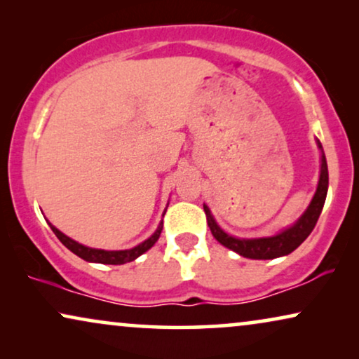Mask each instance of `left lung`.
Masks as SVG:
<instances>
[{
	"instance_id": "left-lung-1",
	"label": "left lung",
	"mask_w": 359,
	"mask_h": 359,
	"mask_svg": "<svg viewBox=\"0 0 359 359\" xmlns=\"http://www.w3.org/2000/svg\"><path fill=\"white\" fill-rule=\"evenodd\" d=\"M317 147L320 150V176H318V184L316 189V194L311 201V204L307 205V209L304 210V214L294 222L291 227L281 230L276 235L271 237H258V238H240L233 237L225 232L224 229H220V225L215 222L212 212L208 205L204 204V212L208 217V225L212 232L214 238L217 240L220 245L227 247L232 252L238 253L240 257L252 258V259H273L279 257H286V255L292 253L304 240H306L311 232L316 227L318 217L323 209L327 199V191H328V168H327V160L325 154H323L320 140H317Z\"/></svg>"
}]
</instances>
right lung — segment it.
I'll return each instance as SVG.
<instances>
[{
    "mask_svg": "<svg viewBox=\"0 0 359 359\" xmlns=\"http://www.w3.org/2000/svg\"><path fill=\"white\" fill-rule=\"evenodd\" d=\"M166 208H168V205H166ZM165 212H163V215H165ZM47 224L50 225L52 232L57 235V238L60 240V242L65 245L70 252L75 253L76 257L83 258L85 262L101 263V264H124V263L134 262V259L139 258L140 255L149 252V250L154 247L156 240L160 238L161 230H163V220H160L158 227H156L154 235H150L149 238L137 245V247L129 248V250H101V248H91V247H86V245L78 243L76 240L67 237L65 233L60 232V230H58L55 225H52L50 222H48V220H47Z\"/></svg>",
    "mask_w": 359,
    "mask_h": 359,
    "instance_id": "add662e5",
    "label": "right lung"
}]
</instances>
